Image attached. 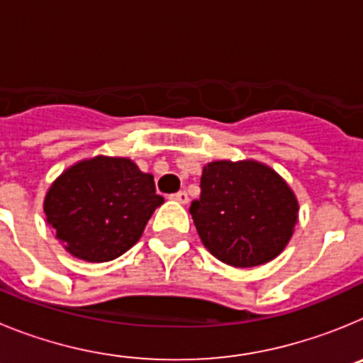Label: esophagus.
I'll return each instance as SVG.
<instances>
[{"label": "esophagus", "instance_id": "1", "mask_svg": "<svg viewBox=\"0 0 363 363\" xmlns=\"http://www.w3.org/2000/svg\"><path fill=\"white\" fill-rule=\"evenodd\" d=\"M171 200L178 201V203H187L189 194L185 191H178V192H174V194H171Z\"/></svg>", "mask_w": 363, "mask_h": 363}]
</instances>
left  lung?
Returning a JSON list of instances; mask_svg holds the SVG:
<instances>
[{
  "mask_svg": "<svg viewBox=\"0 0 363 363\" xmlns=\"http://www.w3.org/2000/svg\"><path fill=\"white\" fill-rule=\"evenodd\" d=\"M200 200L189 213L203 245L233 267L277 258L293 236L298 201L277 172L256 162L203 167Z\"/></svg>",
  "mask_w": 363,
  "mask_h": 363,
  "instance_id": "1",
  "label": "left lung"
}]
</instances>
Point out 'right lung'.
I'll return each mask as SVG.
<instances>
[{
	"label": "right lung",
	"mask_w": 363,
	"mask_h": 363,
	"mask_svg": "<svg viewBox=\"0 0 363 363\" xmlns=\"http://www.w3.org/2000/svg\"><path fill=\"white\" fill-rule=\"evenodd\" d=\"M163 198L154 178L127 158L76 163L47 192L45 214L67 251L85 262H108L140 240Z\"/></svg>",
	"instance_id": "right-lung-1"
}]
</instances>
